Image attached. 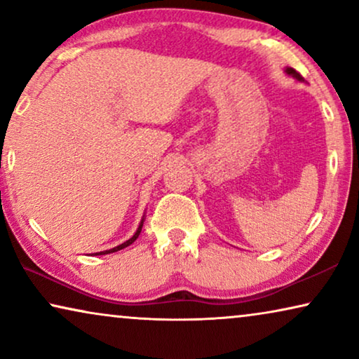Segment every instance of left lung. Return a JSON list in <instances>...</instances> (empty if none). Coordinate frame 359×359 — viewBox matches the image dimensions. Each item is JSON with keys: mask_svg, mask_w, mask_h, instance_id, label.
Listing matches in <instances>:
<instances>
[{"mask_svg": "<svg viewBox=\"0 0 359 359\" xmlns=\"http://www.w3.org/2000/svg\"><path fill=\"white\" fill-rule=\"evenodd\" d=\"M285 74L290 76V77H293V79L299 81V82H303V81H304L303 77H301V76L298 74V72H296V71L293 69V67H285Z\"/></svg>", "mask_w": 359, "mask_h": 359, "instance_id": "left-lung-1", "label": "left lung"}]
</instances>
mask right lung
<instances>
[{
  "label": "right lung",
  "mask_w": 359,
  "mask_h": 359,
  "mask_svg": "<svg viewBox=\"0 0 359 359\" xmlns=\"http://www.w3.org/2000/svg\"><path fill=\"white\" fill-rule=\"evenodd\" d=\"M144 220H145V215L142 217V220H141V223H139V226H137V230H136V233H134V235L129 238L128 241H124L123 244H119V246H115V248H111V249H107V251H100V252H93L95 254V256H103V254H110V252H116V251H121V249H124V248H128L129 244H133L134 241L137 240L139 238V235H141V231H142V225H144Z\"/></svg>",
  "instance_id": "obj_1"
}]
</instances>
